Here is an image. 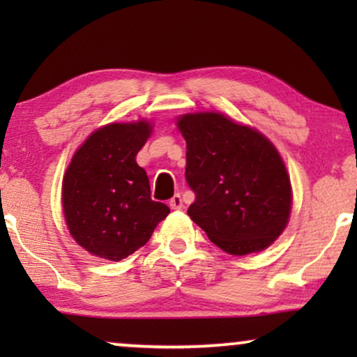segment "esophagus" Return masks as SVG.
<instances>
[{"label":"esophagus","instance_id":"esophagus-1","mask_svg":"<svg viewBox=\"0 0 357 357\" xmlns=\"http://www.w3.org/2000/svg\"><path fill=\"white\" fill-rule=\"evenodd\" d=\"M169 206L172 208V209H180V208H182V206H183V203H182V197H180L178 193H177V195H174V197L170 198Z\"/></svg>","mask_w":357,"mask_h":357}]
</instances>
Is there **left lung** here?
Listing matches in <instances>:
<instances>
[{"label":"left lung","instance_id":"8db88e82","mask_svg":"<svg viewBox=\"0 0 357 357\" xmlns=\"http://www.w3.org/2000/svg\"><path fill=\"white\" fill-rule=\"evenodd\" d=\"M177 126L187 141L192 221L231 255L270 247L292 206L289 175L271 141L216 112L182 115Z\"/></svg>","mask_w":357,"mask_h":357}]
</instances>
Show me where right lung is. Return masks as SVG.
Instances as JSON below:
<instances>
[{"label": "right lung", "instance_id": "obj_1", "mask_svg": "<svg viewBox=\"0 0 357 357\" xmlns=\"http://www.w3.org/2000/svg\"><path fill=\"white\" fill-rule=\"evenodd\" d=\"M153 126L146 120L96 130L73 155L63 177V213L71 237L92 255L120 261L143 247L167 218L151 199L149 178L136 154Z\"/></svg>", "mask_w": 357, "mask_h": 357}]
</instances>
